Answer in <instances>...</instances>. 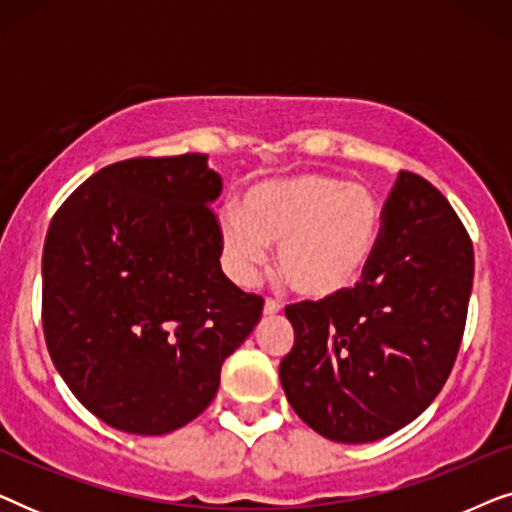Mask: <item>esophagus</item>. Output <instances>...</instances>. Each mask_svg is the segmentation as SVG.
<instances>
[{"mask_svg":"<svg viewBox=\"0 0 512 512\" xmlns=\"http://www.w3.org/2000/svg\"><path fill=\"white\" fill-rule=\"evenodd\" d=\"M279 312H282V305H279L277 300H272V298L265 300V305H263L265 317H272V314H279Z\"/></svg>","mask_w":512,"mask_h":512,"instance_id":"esophagus-1","label":"esophagus"}]
</instances>
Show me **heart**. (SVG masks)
I'll list each match as a JSON object with an SVG mask.
<instances>
[{"mask_svg": "<svg viewBox=\"0 0 512 512\" xmlns=\"http://www.w3.org/2000/svg\"><path fill=\"white\" fill-rule=\"evenodd\" d=\"M382 207L366 184L305 172L254 184L228 207L219 242L230 275L251 284L277 244V270L307 298H331L359 282L377 249Z\"/></svg>", "mask_w": 512, "mask_h": 512, "instance_id": "obj_1", "label": "heart"}]
</instances>
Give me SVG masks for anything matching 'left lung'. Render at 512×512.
Listing matches in <instances>:
<instances>
[{
  "instance_id": "obj_1",
  "label": "left lung",
  "mask_w": 512,
  "mask_h": 512,
  "mask_svg": "<svg viewBox=\"0 0 512 512\" xmlns=\"http://www.w3.org/2000/svg\"><path fill=\"white\" fill-rule=\"evenodd\" d=\"M473 242L436 186L398 172L361 282L286 305L279 380L307 426L370 443L429 408L457 361L473 289Z\"/></svg>"
}]
</instances>
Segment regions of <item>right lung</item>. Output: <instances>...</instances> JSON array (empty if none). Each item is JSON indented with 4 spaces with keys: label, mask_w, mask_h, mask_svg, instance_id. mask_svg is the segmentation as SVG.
Wrapping results in <instances>:
<instances>
[{
    "label": "right lung",
    "mask_w": 512,
    "mask_h": 512,
    "mask_svg": "<svg viewBox=\"0 0 512 512\" xmlns=\"http://www.w3.org/2000/svg\"><path fill=\"white\" fill-rule=\"evenodd\" d=\"M205 153L102 167L55 212L41 258L48 354L72 394L118 431L193 422L263 298L223 275Z\"/></svg>",
    "instance_id": "add662e5"
}]
</instances>
